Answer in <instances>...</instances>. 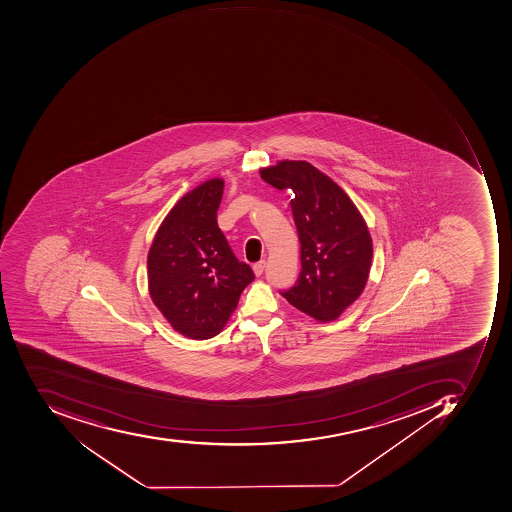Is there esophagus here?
I'll use <instances>...</instances> for the list:
<instances>
[{"label": "esophagus", "mask_w": 512, "mask_h": 512, "mask_svg": "<svg viewBox=\"0 0 512 512\" xmlns=\"http://www.w3.org/2000/svg\"><path fill=\"white\" fill-rule=\"evenodd\" d=\"M264 268H266V263H264V261H258V263L254 264L252 271H254V274L257 275V277H260L264 272Z\"/></svg>", "instance_id": "34e87169"}]
</instances>
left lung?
Segmentation results:
<instances>
[{
  "mask_svg": "<svg viewBox=\"0 0 512 512\" xmlns=\"http://www.w3.org/2000/svg\"><path fill=\"white\" fill-rule=\"evenodd\" d=\"M260 175L295 194L291 208L301 272L294 288L281 295L320 323L337 320L368 283L374 249L365 218L349 195L308 161L281 160L261 167Z\"/></svg>",
  "mask_w": 512,
  "mask_h": 512,
  "instance_id": "obj_1",
  "label": "left lung"
}]
</instances>
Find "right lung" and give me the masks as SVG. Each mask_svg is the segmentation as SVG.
Instances as JSON below:
<instances>
[{"label":"right lung","mask_w":512,"mask_h":512,"mask_svg":"<svg viewBox=\"0 0 512 512\" xmlns=\"http://www.w3.org/2000/svg\"><path fill=\"white\" fill-rule=\"evenodd\" d=\"M223 178L184 194L167 212L147 254V288L174 331L208 340L223 331L254 272L218 228Z\"/></svg>","instance_id":"add662e5"}]
</instances>
